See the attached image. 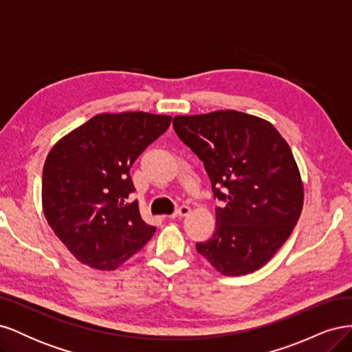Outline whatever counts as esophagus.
I'll use <instances>...</instances> for the list:
<instances>
[{"mask_svg":"<svg viewBox=\"0 0 352 352\" xmlns=\"http://www.w3.org/2000/svg\"><path fill=\"white\" fill-rule=\"evenodd\" d=\"M189 212H190V208L188 206H182V207H179L170 217H172V219H182V217H186Z\"/></svg>","mask_w":352,"mask_h":352,"instance_id":"obj_1","label":"esophagus"}]
</instances>
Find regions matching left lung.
Returning <instances> with one entry per match:
<instances>
[{"instance_id": "8db88e82", "label": "left lung", "mask_w": 352, "mask_h": 352, "mask_svg": "<svg viewBox=\"0 0 352 352\" xmlns=\"http://www.w3.org/2000/svg\"><path fill=\"white\" fill-rule=\"evenodd\" d=\"M175 132L204 163L214 198L216 230L197 251L226 276L261 269L289 238L304 201L287 142L260 117L235 110L176 116Z\"/></svg>"}]
</instances>
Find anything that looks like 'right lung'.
Wrapping results in <instances>:
<instances>
[{
    "mask_svg": "<svg viewBox=\"0 0 352 352\" xmlns=\"http://www.w3.org/2000/svg\"><path fill=\"white\" fill-rule=\"evenodd\" d=\"M170 116L98 114L60 140L42 172L48 225L80 263L114 270L153 238L140 214L131 167L163 135Z\"/></svg>",
    "mask_w": 352,
    "mask_h": 352,
    "instance_id": "add662e5",
    "label": "right lung"
}]
</instances>
